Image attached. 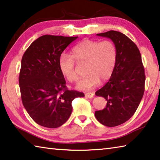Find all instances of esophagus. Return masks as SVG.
Instances as JSON below:
<instances>
[{"label":"esophagus","instance_id":"esophagus-1","mask_svg":"<svg viewBox=\"0 0 160 160\" xmlns=\"http://www.w3.org/2000/svg\"><path fill=\"white\" fill-rule=\"evenodd\" d=\"M85 95L86 97H88V98H92L94 95V94L93 92H87L85 93Z\"/></svg>","mask_w":160,"mask_h":160}]
</instances>
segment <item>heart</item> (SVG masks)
Returning a JSON list of instances; mask_svg holds the SVG:
<instances>
[{
	"label": "heart",
	"mask_w": 160,
	"mask_h": 160,
	"mask_svg": "<svg viewBox=\"0 0 160 160\" xmlns=\"http://www.w3.org/2000/svg\"><path fill=\"white\" fill-rule=\"evenodd\" d=\"M117 51L113 42L110 40L94 41L86 39L72 48L71 56L63 54L58 60L62 75L70 82L78 79L75 62L85 64L87 75L79 82L77 88L81 90H90L102 82L109 79L114 70Z\"/></svg>",
	"instance_id": "1"
}]
</instances>
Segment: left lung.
Listing matches in <instances>:
<instances>
[{"label":"left lung","mask_w":160,"mask_h":160,"mask_svg":"<svg viewBox=\"0 0 160 160\" xmlns=\"http://www.w3.org/2000/svg\"><path fill=\"white\" fill-rule=\"evenodd\" d=\"M97 35L112 39L117 51L112 76L95 92L107 102L104 109L96 111V118L103 125L114 127L131 118L138 107L145 91V69L138 48L125 34L111 30Z\"/></svg>","instance_id":"left-lung-1"}]
</instances>
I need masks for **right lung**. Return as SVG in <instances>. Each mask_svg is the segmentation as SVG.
I'll return each mask as SVG.
<instances>
[{
  "label": "right lung",
  "mask_w": 160,
  "mask_h": 160,
  "mask_svg": "<svg viewBox=\"0 0 160 160\" xmlns=\"http://www.w3.org/2000/svg\"><path fill=\"white\" fill-rule=\"evenodd\" d=\"M78 37L43 35L32 43L21 61V98L30 117L50 128L60 127L72 112V101L85 94L68 90L58 66L59 58Z\"/></svg>",
  "instance_id": "obj_1"
}]
</instances>
